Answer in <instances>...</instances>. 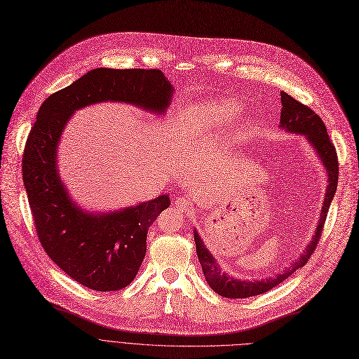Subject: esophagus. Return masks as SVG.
<instances>
[{
	"label": "esophagus",
	"instance_id": "esophagus-1",
	"mask_svg": "<svg viewBox=\"0 0 359 359\" xmlns=\"http://www.w3.org/2000/svg\"><path fill=\"white\" fill-rule=\"evenodd\" d=\"M175 204L177 207L181 210V212H189V208H191V204H189V200L187 197H177L175 198Z\"/></svg>",
	"mask_w": 359,
	"mask_h": 359
}]
</instances>
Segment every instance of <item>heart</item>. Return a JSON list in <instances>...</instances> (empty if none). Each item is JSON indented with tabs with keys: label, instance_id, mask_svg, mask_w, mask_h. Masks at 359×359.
Segmentation results:
<instances>
[{
	"label": "heart",
	"instance_id": "1",
	"mask_svg": "<svg viewBox=\"0 0 359 359\" xmlns=\"http://www.w3.org/2000/svg\"><path fill=\"white\" fill-rule=\"evenodd\" d=\"M239 111V102L229 97H219L200 102L189 109L182 117V130L187 136H198L219 130L230 121H233ZM246 132L248 126L243 124L238 129V136H245Z\"/></svg>",
	"mask_w": 359,
	"mask_h": 359
}]
</instances>
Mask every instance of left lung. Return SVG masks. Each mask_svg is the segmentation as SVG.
Returning <instances> with one entry per match:
<instances>
[{"label":"left lung","mask_w":359,"mask_h":359,"mask_svg":"<svg viewBox=\"0 0 359 359\" xmlns=\"http://www.w3.org/2000/svg\"><path fill=\"white\" fill-rule=\"evenodd\" d=\"M281 118H280V128L285 129L290 133H299L303 135L310 146L318 154L319 159L322 161L326 174H327V188L325 194V201L320 212V219L318 222V227L314 230V235L307 245V248L303 250L300 258L292 262L283 273H276V276L268 277L265 280H238L231 276H227L226 272H222L217 261L215 257L210 254V250L205 248L203 239L194 230V241H196V249L197 257L203 268V273L205 277V281L212 287L213 291H216L219 296L226 299H246L259 296L269 291L271 288L277 287L284 280H287L290 276H292L299 268L304 266L307 261L310 259L311 254L314 252L318 242L322 236L323 224L326 222V216L329 212L330 203L334 197L336 187H338V178H339V163H338V155H336L334 146L329 139L326 126L322 121V118L316 114L307 105L302 104L300 101L294 100L287 93H281Z\"/></svg>","instance_id":"1"}]
</instances>
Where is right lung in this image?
<instances>
[{"label":"right lung","instance_id":"1","mask_svg":"<svg viewBox=\"0 0 359 359\" xmlns=\"http://www.w3.org/2000/svg\"><path fill=\"white\" fill-rule=\"evenodd\" d=\"M172 93L159 69L97 68L49 95L37 113L23 154V181L37 238L49 258L83 287L117 291L135 280L146 255L147 229L170 207V197L162 194L116 212H83L59 177L62 132L76 110L102 101L163 114Z\"/></svg>","mask_w":359,"mask_h":359}]
</instances>
